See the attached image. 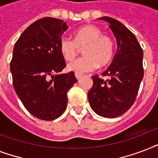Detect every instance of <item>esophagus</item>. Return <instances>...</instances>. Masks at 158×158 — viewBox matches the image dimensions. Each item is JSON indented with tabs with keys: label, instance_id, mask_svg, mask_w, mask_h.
<instances>
[{
	"label": "esophagus",
	"instance_id": "1",
	"mask_svg": "<svg viewBox=\"0 0 158 158\" xmlns=\"http://www.w3.org/2000/svg\"><path fill=\"white\" fill-rule=\"evenodd\" d=\"M75 77H76L77 79H80L82 78V74H77V73H75Z\"/></svg>",
	"mask_w": 158,
	"mask_h": 158
}]
</instances>
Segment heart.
I'll use <instances>...</instances> for the list:
<instances>
[{
	"label": "heart",
	"instance_id": "heart-1",
	"mask_svg": "<svg viewBox=\"0 0 158 158\" xmlns=\"http://www.w3.org/2000/svg\"><path fill=\"white\" fill-rule=\"evenodd\" d=\"M102 30L92 24L84 25L74 32V39L62 37L60 52L64 60H72L83 48L84 56L68 64V69L77 74L90 72L98 66L109 64L114 56L115 43L112 38L102 34Z\"/></svg>",
	"mask_w": 158,
	"mask_h": 158
}]
</instances>
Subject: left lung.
I'll list each match as a JSON object with an SVG mask.
<instances>
[{"label": "left lung", "instance_id": "left-lung-1", "mask_svg": "<svg viewBox=\"0 0 158 158\" xmlns=\"http://www.w3.org/2000/svg\"><path fill=\"white\" fill-rule=\"evenodd\" d=\"M107 21L117 41L114 59L102 76H110L106 81L98 74L92 76L94 84L88 93L92 109L98 115L115 118L123 115L135 103L143 78V49L135 34L120 21L102 17Z\"/></svg>", "mask_w": 158, "mask_h": 158}]
</instances>
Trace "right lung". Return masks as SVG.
<instances>
[{
	"label": "right lung",
	"mask_w": 158,
	"mask_h": 158,
	"mask_svg": "<svg viewBox=\"0 0 158 158\" xmlns=\"http://www.w3.org/2000/svg\"><path fill=\"white\" fill-rule=\"evenodd\" d=\"M68 27L59 19L45 17L29 25L15 44L10 71L15 91L30 114L53 120L64 113L67 93L77 82L66 66L59 43Z\"/></svg>",
	"instance_id": "add662e5"
}]
</instances>
